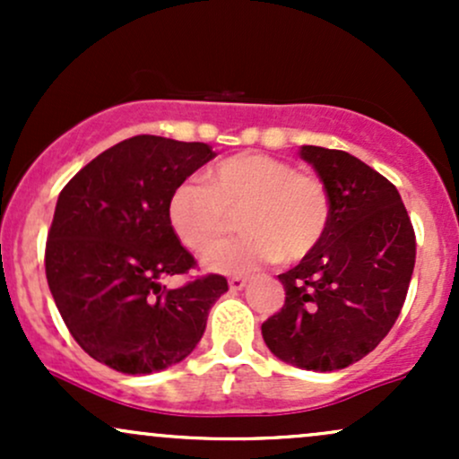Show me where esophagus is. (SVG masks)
<instances>
[{
    "mask_svg": "<svg viewBox=\"0 0 459 459\" xmlns=\"http://www.w3.org/2000/svg\"><path fill=\"white\" fill-rule=\"evenodd\" d=\"M246 282H247V278H244V276H233L229 281V289L230 291H241V289L246 287Z\"/></svg>",
    "mask_w": 459,
    "mask_h": 459,
    "instance_id": "1",
    "label": "esophagus"
}]
</instances>
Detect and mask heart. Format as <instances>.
<instances>
[{
    "mask_svg": "<svg viewBox=\"0 0 459 459\" xmlns=\"http://www.w3.org/2000/svg\"><path fill=\"white\" fill-rule=\"evenodd\" d=\"M207 183H181L168 198V222L183 246L203 252L232 225L235 240L203 255L220 273H250L261 265L299 261L324 239L330 224V194L317 177L261 152L226 157L207 170Z\"/></svg>",
    "mask_w": 459,
    "mask_h": 459,
    "instance_id": "b5f03b06",
    "label": "heart"
}]
</instances>
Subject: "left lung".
<instances>
[{"mask_svg":"<svg viewBox=\"0 0 459 459\" xmlns=\"http://www.w3.org/2000/svg\"><path fill=\"white\" fill-rule=\"evenodd\" d=\"M330 194L324 239L281 273L284 307L261 325L273 356L308 371L345 368L397 321L416 259L397 187L345 151L302 146Z\"/></svg>","mask_w":459,"mask_h":459,"instance_id":"1","label":"left lung"}]
</instances>
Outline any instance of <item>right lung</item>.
Wrapping results in <instances>:
<instances>
[{
    "instance_id": "add662e5",
    "label": "right lung",
    "mask_w": 459,
    "mask_h": 459,
    "mask_svg": "<svg viewBox=\"0 0 459 459\" xmlns=\"http://www.w3.org/2000/svg\"><path fill=\"white\" fill-rule=\"evenodd\" d=\"M213 157L203 142L134 135L94 157L57 196L47 282L68 332L94 360L142 376L198 345L229 282L207 273L178 289L161 284L196 267L168 222V198Z\"/></svg>"
}]
</instances>
